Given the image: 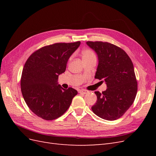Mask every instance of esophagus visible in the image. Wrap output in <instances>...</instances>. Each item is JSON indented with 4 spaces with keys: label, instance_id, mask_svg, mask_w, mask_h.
I'll use <instances>...</instances> for the list:
<instances>
[{
    "label": "esophagus",
    "instance_id": "34e87169",
    "mask_svg": "<svg viewBox=\"0 0 156 156\" xmlns=\"http://www.w3.org/2000/svg\"><path fill=\"white\" fill-rule=\"evenodd\" d=\"M79 92L80 94H87L89 93V92H88V90H84V89H81V90H79Z\"/></svg>",
    "mask_w": 156,
    "mask_h": 156
}]
</instances>
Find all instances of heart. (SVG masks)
<instances>
[{"instance_id": "obj_1", "label": "heart", "mask_w": 156, "mask_h": 156, "mask_svg": "<svg viewBox=\"0 0 156 156\" xmlns=\"http://www.w3.org/2000/svg\"><path fill=\"white\" fill-rule=\"evenodd\" d=\"M95 56V55H94V53L91 50L87 49V50H84L83 52V58H88V57H90V56Z\"/></svg>"}]
</instances>
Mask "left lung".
<instances>
[{"instance_id": "1", "label": "left lung", "mask_w": 156, "mask_h": 156, "mask_svg": "<svg viewBox=\"0 0 156 156\" xmlns=\"http://www.w3.org/2000/svg\"><path fill=\"white\" fill-rule=\"evenodd\" d=\"M96 52L98 65L95 78L103 80L106 90L97 96L92 107L94 114L107 120H115L123 116L133 104L137 92L133 64L126 52L108 42L87 41Z\"/></svg>"}]
</instances>
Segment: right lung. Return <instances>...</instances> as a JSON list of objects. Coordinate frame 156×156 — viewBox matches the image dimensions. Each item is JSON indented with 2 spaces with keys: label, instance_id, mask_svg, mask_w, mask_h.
Here are the masks:
<instances>
[{
  "label": "right lung",
  "instance_id": "add662e5",
  "mask_svg": "<svg viewBox=\"0 0 156 156\" xmlns=\"http://www.w3.org/2000/svg\"><path fill=\"white\" fill-rule=\"evenodd\" d=\"M81 42L56 43L43 47L27 59L21 79L23 98L36 115L46 120L62 116L69 107L77 91L64 89L58 83L68 59Z\"/></svg>",
  "mask_w": 156,
  "mask_h": 156
}]
</instances>
